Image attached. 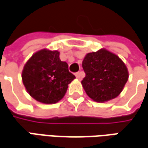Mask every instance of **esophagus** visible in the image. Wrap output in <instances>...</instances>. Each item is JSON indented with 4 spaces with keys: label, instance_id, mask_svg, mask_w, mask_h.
I'll list each match as a JSON object with an SVG mask.
<instances>
[{
    "label": "esophagus",
    "instance_id": "1",
    "mask_svg": "<svg viewBox=\"0 0 148 148\" xmlns=\"http://www.w3.org/2000/svg\"><path fill=\"white\" fill-rule=\"evenodd\" d=\"M76 78L77 79H80L81 77H82V72H76Z\"/></svg>",
    "mask_w": 148,
    "mask_h": 148
}]
</instances>
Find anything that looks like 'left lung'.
<instances>
[{
  "instance_id": "obj_1",
  "label": "left lung",
  "mask_w": 148,
  "mask_h": 148,
  "mask_svg": "<svg viewBox=\"0 0 148 148\" xmlns=\"http://www.w3.org/2000/svg\"><path fill=\"white\" fill-rule=\"evenodd\" d=\"M85 77L81 81L87 95L97 102L117 97L128 80L127 66L117 55L100 49L88 53L82 62Z\"/></svg>"
}]
</instances>
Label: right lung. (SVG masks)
Segmentation results:
<instances>
[{
  "label": "right lung",
  "instance_id": "1",
  "mask_svg": "<svg viewBox=\"0 0 148 148\" xmlns=\"http://www.w3.org/2000/svg\"><path fill=\"white\" fill-rule=\"evenodd\" d=\"M22 82L29 95L43 104H55L65 95L68 84L76 78L61 61L58 51L42 49L34 53L24 66Z\"/></svg>",
  "mask_w": 148,
  "mask_h": 148
}]
</instances>
